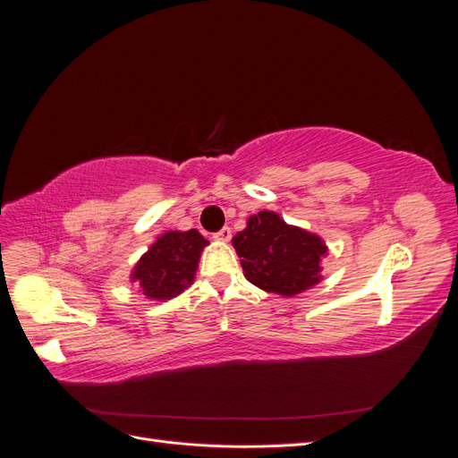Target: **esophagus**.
I'll list each match as a JSON object with an SVG mask.
<instances>
[{
  "mask_svg": "<svg viewBox=\"0 0 458 458\" xmlns=\"http://www.w3.org/2000/svg\"><path fill=\"white\" fill-rule=\"evenodd\" d=\"M212 239L217 241V242H229V241H231V229H229V227L219 229L217 233L212 234Z\"/></svg>",
  "mask_w": 458,
  "mask_h": 458,
  "instance_id": "1",
  "label": "esophagus"
}]
</instances>
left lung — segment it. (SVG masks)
<instances>
[{
  "label": "left lung",
  "instance_id": "8db88e82",
  "mask_svg": "<svg viewBox=\"0 0 458 458\" xmlns=\"http://www.w3.org/2000/svg\"><path fill=\"white\" fill-rule=\"evenodd\" d=\"M244 276L266 293L284 298L321 283L327 244L315 233L288 225L279 214L261 210L233 237Z\"/></svg>",
  "mask_w": 458,
  "mask_h": 458
}]
</instances>
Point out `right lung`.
Here are the masks:
<instances>
[{
  "instance_id": "1",
  "label": "right lung",
  "mask_w": 458,
  "mask_h": 458,
  "mask_svg": "<svg viewBox=\"0 0 458 458\" xmlns=\"http://www.w3.org/2000/svg\"><path fill=\"white\" fill-rule=\"evenodd\" d=\"M208 241L197 229L168 231L135 263L131 283L143 290L148 300L175 298L195 281L199 259Z\"/></svg>"
}]
</instances>
